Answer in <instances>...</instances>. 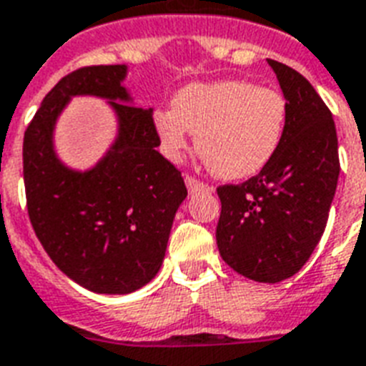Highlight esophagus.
I'll list each match as a JSON object with an SVG mask.
<instances>
[{
  "label": "esophagus",
  "mask_w": 366,
  "mask_h": 366,
  "mask_svg": "<svg viewBox=\"0 0 366 366\" xmlns=\"http://www.w3.org/2000/svg\"><path fill=\"white\" fill-rule=\"evenodd\" d=\"M186 186H188L189 194H197V192H211V186L199 182L197 178L194 177H186Z\"/></svg>",
  "instance_id": "obj_1"
}]
</instances>
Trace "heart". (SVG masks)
Masks as SVG:
<instances>
[{
    "label": "heart",
    "mask_w": 366,
    "mask_h": 366,
    "mask_svg": "<svg viewBox=\"0 0 366 366\" xmlns=\"http://www.w3.org/2000/svg\"><path fill=\"white\" fill-rule=\"evenodd\" d=\"M289 106L279 91L252 81L192 83L180 89L172 110H157L155 134L167 159H182L189 132L197 152L224 180H243L269 165L281 148Z\"/></svg>",
    "instance_id": "obj_1"
}]
</instances>
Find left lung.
<instances>
[{
  "instance_id": "1",
  "label": "left lung",
  "mask_w": 366,
  "mask_h": 366,
  "mask_svg": "<svg viewBox=\"0 0 366 366\" xmlns=\"http://www.w3.org/2000/svg\"><path fill=\"white\" fill-rule=\"evenodd\" d=\"M289 106L277 154L256 177L217 189L222 260L258 283L292 277L325 232L340 174L332 114L306 77L267 59Z\"/></svg>"
}]
</instances>
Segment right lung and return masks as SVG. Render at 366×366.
Listing matches in <instances>:
<instances>
[{"mask_svg": "<svg viewBox=\"0 0 366 366\" xmlns=\"http://www.w3.org/2000/svg\"><path fill=\"white\" fill-rule=\"evenodd\" d=\"M127 74V64L87 66L62 77L22 146L37 239L60 272L97 295H129L155 277L188 195L182 174L155 149L154 108L134 106ZM74 96L106 99L118 123L111 148L85 172L66 166L54 146L58 117Z\"/></svg>", "mask_w": 366, "mask_h": 366, "instance_id": "right-lung-1", "label": "right lung"}]
</instances>
